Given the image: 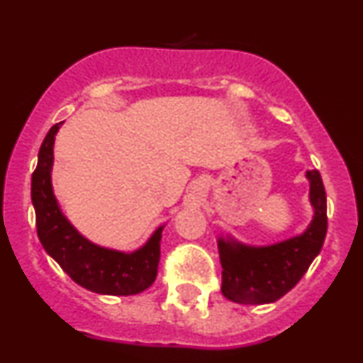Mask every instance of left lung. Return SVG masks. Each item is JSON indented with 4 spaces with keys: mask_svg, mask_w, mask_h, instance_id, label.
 Here are the masks:
<instances>
[{
    "mask_svg": "<svg viewBox=\"0 0 363 363\" xmlns=\"http://www.w3.org/2000/svg\"><path fill=\"white\" fill-rule=\"evenodd\" d=\"M309 201L314 210L302 234L269 245H247L234 237H218L222 294L228 301L261 306L281 298L297 285L323 249L328 230L326 191L318 170H307Z\"/></svg>",
    "mask_w": 363,
    "mask_h": 363,
    "instance_id": "1",
    "label": "left lung"
}]
</instances>
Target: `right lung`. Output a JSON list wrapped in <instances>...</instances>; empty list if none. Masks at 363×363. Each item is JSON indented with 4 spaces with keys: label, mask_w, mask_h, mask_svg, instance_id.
<instances>
[{
    "label": "right lung",
    "mask_w": 363,
    "mask_h": 363,
    "mask_svg": "<svg viewBox=\"0 0 363 363\" xmlns=\"http://www.w3.org/2000/svg\"><path fill=\"white\" fill-rule=\"evenodd\" d=\"M62 123L54 124L39 150V162L32 174V205L37 235L45 252L83 289L102 295H136L157 278L164 225L133 252L116 251L90 242L61 211L54 196L51 172L54 138Z\"/></svg>",
    "instance_id": "right-lung-1"
}]
</instances>
